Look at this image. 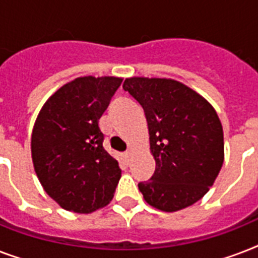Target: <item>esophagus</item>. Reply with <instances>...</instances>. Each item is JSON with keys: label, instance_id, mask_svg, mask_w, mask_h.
<instances>
[{"label": "esophagus", "instance_id": "obj_1", "mask_svg": "<svg viewBox=\"0 0 258 258\" xmlns=\"http://www.w3.org/2000/svg\"><path fill=\"white\" fill-rule=\"evenodd\" d=\"M133 157H134V154L131 153V151H128V153H125V154H124L125 161L128 162V163H130V162H131V159H133Z\"/></svg>", "mask_w": 258, "mask_h": 258}]
</instances>
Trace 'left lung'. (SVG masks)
<instances>
[{
	"label": "left lung",
	"instance_id": "obj_1",
	"mask_svg": "<svg viewBox=\"0 0 258 258\" xmlns=\"http://www.w3.org/2000/svg\"><path fill=\"white\" fill-rule=\"evenodd\" d=\"M123 88L143 107L149 124L155 172L138 184L145 201L167 213L198 202L225 158L224 131L214 107L174 79L134 76Z\"/></svg>",
	"mask_w": 258,
	"mask_h": 258
}]
</instances>
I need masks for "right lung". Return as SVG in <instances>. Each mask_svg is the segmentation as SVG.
<instances>
[{
    "label": "right lung",
    "instance_id": "obj_1",
    "mask_svg": "<svg viewBox=\"0 0 258 258\" xmlns=\"http://www.w3.org/2000/svg\"><path fill=\"white\" fill-rule=\"evenodd\" d=\"M121 82L116 76L76 78L49 96L36 117L34 171L64 210L89 214L112 201L121 171L103 149L99 119Z\"/></svg>",
    "mask_w": 258,
    "mask_h": 258
}]
</instances>
